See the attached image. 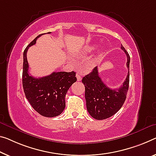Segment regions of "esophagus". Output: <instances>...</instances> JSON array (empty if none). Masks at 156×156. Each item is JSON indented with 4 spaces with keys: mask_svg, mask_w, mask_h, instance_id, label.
Returning <instances> with one entry per match:
<instances>
[{
    "mask_svg": "<svg viewBox=\"0 0 156 156\" xmlns=\"http://www.w3.org/2000/svg\"><path fill=\"white\" fill-rule=\"evenodd\" d=\"M76 79H77V81H81L82 80V77H81V76L80 75V74H76Z\"/></svg>",
    "mask_w": 156,
    "mask_h": 156,
    "instance_id": "obj_1",
    "label": "esophagus"
}]
</instances>
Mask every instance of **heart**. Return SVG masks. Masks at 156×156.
Returning a JSON list of instances; mask_svg holds the SVG:
<instances>
[{"mask_svg":"<svg viewBox=\"0 0 156 156\" xmlns=\"http://www.w3.org/2000/svg\"><path fill=\"white\" fill-rule=\"evenodd\" d=\"M96 48V45L95 44H90V45H87L86 46L84 49H83V52L85 54H90L93 52Z\"/></svg>","mask_w":156,"mask_h":156,"instance_id":"obj_1","label":"heart"}]
</instances>
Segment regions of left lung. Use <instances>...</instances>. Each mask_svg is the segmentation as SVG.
Instances as JSON below:
<instances>
[{"instance_id":"8db88e82","label":"left lung","mask_w":156,"mask_h":156,"mask_svg":"<svg viewBox=\"0 0 156 156\" xmlns=\"http://www.w3.org/2000/svg\"><path fill=\"white\" fill-rule=\"evenodd\" d=\"M127 56V68L128 73L123 85L117 89H112L105 84L98 75V67L91 73L83 76L82 83L85 86L86 108L93 119L103 120L108 119L116 113L123 106L126 99L129 87V66L130 56L121 45Z\"/></svg>"}]
</instances>
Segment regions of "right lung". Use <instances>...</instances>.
Returning <instances> with one entry per match:
<instances>
[{
  "label": "right lung",
  "mask_w": 156,
  "mask_h": 156,
  "mask_svg": "<svg viewBox=\"0 0 156 156\" xmlns=\"http://www.w3.org/2000/svg\"><path fill=\"white\" fill-rule=\"evenodd\" d=\"M42 35L35 37L23 51V88L26 98L35 111L43 116L55 117L61 114L66 107L65 98L72 84L76 81V73L54 72L40 78L33 77L28 74L27 51Z\"/></svg>",
  "instance_id": "right-lung-1"
}]
</instances>
